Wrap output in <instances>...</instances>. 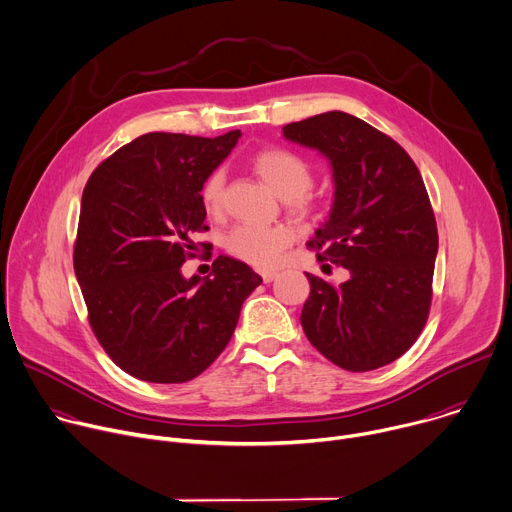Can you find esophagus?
Masks as SVG:
<instances>
[{
	"label": "esophagus",
	"mask_w": 512,
	"mask_h": 512,
	"mask_svg": "<svg viewBox=\"0 0 512 512\" xmlns=\"http://www.w3.org/2000/svg\"><path fill=\"white\" fill-rule=\"evenodd\" d=\"M260 276H262V280L268 284V282H272V280L278 278V272H276V270H260Z\"/></svg>",
	"instance_id": "obj_1"
}]
</instances>
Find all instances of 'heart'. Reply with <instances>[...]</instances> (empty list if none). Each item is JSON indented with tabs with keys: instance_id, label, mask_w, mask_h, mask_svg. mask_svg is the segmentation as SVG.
<instances>
[{
	"instance_id": "1",
	"label": "heart",
	"mask_w": 512,
	"mask_h": 512,
	"mask_svg": "<svg viewBox=\"0 0 512 512\" xmlns=\"http://www.w3.org/2000/svg\"><path fill=\"white\" fill-rule=\"evenodd\" d=\"M252 171L282 199L298 216H311L317 212V199L309 193L313 185V167L302 155L286 147H266L252 155ZM226 173L214 169L201 183L199 199L210 216L224 212ZM296 240V230L288 224L256 226L240 224L226 238V250L258 268H272L280 262L282 252Z\"/></svg>"
}]
</instances>
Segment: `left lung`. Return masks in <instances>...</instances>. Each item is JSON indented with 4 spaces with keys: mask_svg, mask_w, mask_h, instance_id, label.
Here are the masks:
<instances>
[{
    "mask_svg": "<svg viewBox=\"0 0 512 512\" xmlns=\"http://www.w3.org/2000/svg\"><path fill=\"white\" fill-rule=\"evenodd\" d=\"M282 133L331 163L333 208L306 246L349 270L339 286L306 274L304 335L347 371L383 367L416 343L430 313L438 228L420 169L391 137L341 111Z\"/></svg>",
    "mask_w": 512,
    "mask_h": 512,
    "instance_id": "obj_1",
    "label": "left lung"
}]
</instances>
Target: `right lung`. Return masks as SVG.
<instances>
[{
  "label": "right lung",
  "mask_w": 512,
  "mask_h": 512,
  "mask_svg": "<svg viewBox=\"0 0 512 512\" xmlns=\"http://www.w3.org/2000/svg\"><path fill=\"white\" fill-rule=\"evenodd\" d=\"M240 131L206 139L147 133L86 181L74 272L90 327L109 357L151 383H183L230 343L244 300L262 278L218 256L210 276L181 274L195 232L210 230L199 189Z\"/></svg>",
  "instance_id": "right-lung-1"
}]
</instances>
